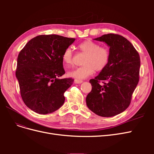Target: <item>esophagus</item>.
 <instances>
[{
    "label": "esophagus",
    "mask_w": 154,
    "mask_h": 154,
    "mask_svg": "<svg viewBox=\"0 0 154 154\" xmlns=\"http://www.w3.org/2000/svg\"><path fill=\"white\" fill-rule=\"evenodd\" d=\"M74 82H75L76 83H78V84H80V83H82L83 82V81L81 80H78V79H75V80H74Z\"/></svg>",
    "instance_id": "obj_1"
}]
</instances>
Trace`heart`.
I'll use <instances>...</instances> for the list:
<instances>
[{
	"instance_id": "b5f03b06",
	"label": "heart",
	"mask_w": 154,
	"mask_h": 154,
	"mask_svg": "<svg viewBox=\"0 0 154 154\" xmlns=\"http://www.w3.org/2000/svg\"><path fill=\"white\" fill-rule=\"evenodd\" d=\"M79 48L87 57L83 64L84 66L74 68L67 72L68 76L76 79H85L94 74V71H101L106 68L110 59L109 51L105 47L92 40H85L79 44ZM73 52L71 48H67L62 55L63 62L70 65L72 63Z\"/></svg>"
}]
</instances>
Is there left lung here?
<instances>
[{
	"instance_id": "obj_1",
	"label": "left lung",
	"mask_w": 154,
	"mask_h": 154,
	"mask_svg": "<svg viewBox=\"0 0 154 154\" xmlns=\"http://www.w3.org/2000/svg\"><path fill=\"white\" fill-rule=\"evenodd\" d=\"M94 40L109 46L110 59L106 68L90 80L92 91L86 103L96 114L112 117L123 112L130 103L139 80L140 57L133 45L121 35L110 33Z\"/></svg>"
}]
</instances>
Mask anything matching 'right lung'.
I'll return each instance as SVG.
<instances>
[{"label":"right lung","instance_id":"right-lung-1","mask_svg":"<svg viewBox=\"0 0 154 154\" xmlns=\"http://www.w3.org/2000/svg\"><path fill=\"white\" fill-rule=\"evenodd\" d=\"M75 40L57 35H39L26 44L17 58L16 77L26 105L40 114L54 112L65 101L72 78L65 74L62 55Z\"/></svg>","mask_w":154,"mask_h":154}]
</instances>
